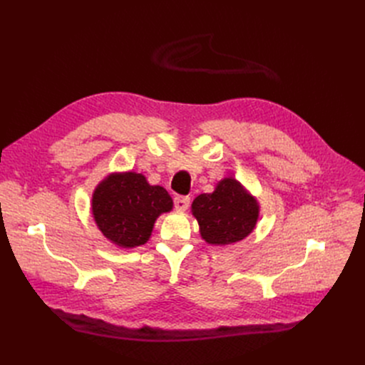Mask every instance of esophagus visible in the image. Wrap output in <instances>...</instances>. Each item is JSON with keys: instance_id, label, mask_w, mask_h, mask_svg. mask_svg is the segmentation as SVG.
Wrapping results in <instances>:
<instances>
[{"instance_id": "esophagus-1", "label": "esophagus", "mask_w": 365, "mask_h": 365, "mask_svg": "<svg viewBox=\"0 0 365 365\" xmlns=\"http://www.w3.org/2000/svg\"><path fill=\"white\" fill-rule=\"evenodd\" d=\"M173 205H175L177 211H187V207L190 206V197L188 196H177L173 199Z\"/></svg>"}]
</instances>
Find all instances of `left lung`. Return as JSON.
I'll return each mask as SVG.
<instances>
[{"mask_svg":"<svg viewBox=\"0 0 365 365\" xmlns=\"http://www.w3.org/2000/svg\"><path fill=\"white\" fill-rule=\"evenodd\" d=\"M202 237L211 245H230L245 239L258 220L259 206L235 178L221 180L212 193H203L192 203Z\"/></svg>","mask_w":365,"mask_h":365,"instance_id":"left-lung-1","label":"left lung"}]
</instances>
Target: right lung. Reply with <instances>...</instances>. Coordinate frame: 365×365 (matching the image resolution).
<instances>
[{
	"label": "right lung",
	"mask_w": 365,
	"mask_h": 365,
	"mask_svg": "<svg viewBox=\"0 0 365 365\" xmlns=\"http://www.w3.org/2000/svg\"><path fill=\"white\" fill-rule=\"evenodd\" d=\"M173 202L160 185H150L143 173H111L92 196V214L98 229L120 248L144 245L154 222L172 210Z\"/></svg>",
	"instance_id": "obj_1"
}]
</instances>
